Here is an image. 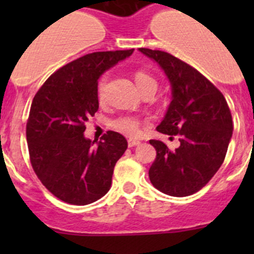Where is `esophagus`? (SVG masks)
<instances>
[{"mask_svg": "<svg viewBox=\"0 0 254 254\" xmlns=\"http://www.w3.org/2000/svg\"><path fill=\"white\" fill-rule=\"evenodd\" d=\"M137 145H140L139 140H134V139L127 140V146H129V147H134V146H137Z\"/></svg>", "mask_w": 254, "mask_h": 254, "instance_id": "obj_1", "label": "esophagus"}]
</instances>
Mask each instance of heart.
I'll use <instances>...</instances> for the list:
<instances>
[{
	"mask_svg": "<svg viewBox=\"0 0 254 254\" xmlns=\"http://www.w3.org/2000/svg\"><path fill=\"white\" fill-rule=\"evenodd\" d=\"M135 82L140 91H142L146 87H156L157 88V82L153 77H151L148 73L143 72V71H137L135 73ZM106 83L107 79L103 77L98 83V101L103 103L104 98H106ZM113 129L117 131L122 132V134L127 135V136H137L140 132V122L136 118L132 117H122L114 120L112 124Z\"/></svg>",
	"mask_w": 254,
	"mask_h": 254,
	"instance_id": "b5f03b06",
	"label": "heart"
}]
</instances>
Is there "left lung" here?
<instances>
[{"label":"left lung","instance_id":"obj_1","mask_svg":"<svg viewBox=\"0 0 254 254\" xmlns=\"http://www.w3.org/2000/svg\"><path fill=\"white\" fill-rule=\"evenodd\" d=\"M167 76L172 101L157 131L179 135L171 151L165 142L150 140L156 160L148 171L156 189L172 196L200 190L221 167L232 137V117L224 94L199 71L171 54L140 48Z\"/></svg>","mask_w":254,"mask_h":254}]
</instances>
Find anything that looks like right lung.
<instances>
[{"label":"right lung","instance_id":"right-lung-1","mask_svg":"<svg viewBox=\"0 0 254 254\" xmlns=\"http://www.w3.org/2000/svg\"><path fill=\"white\" fill-rule=\"evenodd\" d=\"M132 53L87 54L54 72L33 99L27 123L30 162L45 188L65 203L87 205L111 189L127 141L115 131L91 141L84 124L98 111L99 77Z\"/></svg>","mask_w":254,"mask_h":254}]
</instances>
